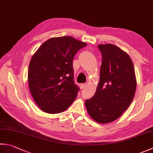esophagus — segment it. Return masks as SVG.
I'll return each mask as SVG.
<instances>
[{
    "label": "esophagus",
    "instance_id": "34e87169",
    "mask_svg": "<svg viewBox=\"0 0 153 153\" xmlns=\"http://www.w3.org/2000/svg\"><path fill=\"white\" fill-rule=\"evenodd\" d=\"M86 86H87L86 83H82V84H80V85H79V88H80L81 89H83V88H85Z\"/></svg>",
    "mask_w": 153,
    "mask_h": 153
}]
</instances>
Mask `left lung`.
<instances>
[{
    "label": "left lung",
    "mask_w": 153,
    "mask_h": 153,
    "mask_svg": "<svg viewBox=\"0 0 153 153\" xmlns=\"http://www.w3.org/2000/svg\"><path fill=\"white\" fill-rule=\"evenodd\" d=\"M102 53L100 82L93 97L85 100L89 116L101 124L115 121L126 111L135 94L137 79L130 56L111 44H100Z\"/></svg>",
    "instance_id": "1"
}]
</instances>
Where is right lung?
<instances>
[{
	"instance_id": "right-lung-1",
	"label": "right lung",
	"mask_w": 153,
	"mask_h": 153,
	"mask_svg": "<svg viewBox=\"0 0 153 153\" xmlns=\"http://www.w3.org/2000/svg\"><path fill=\"white\" fill-rule=\"evenodd\" d=\"M87 44L71 36L50 38L30 59L28 85L35 103L50 114L66 110L76 99L79 88L74 82L73 59Z\"/></svg>"
}]
</instances>
